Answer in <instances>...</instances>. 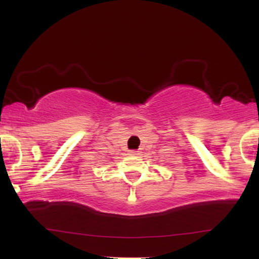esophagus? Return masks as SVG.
Here are the masks:
<instances>
[{"instance_id": "1", "label": "esophagus", "mask_w": 259, "mask_h": 259, "mask_svg": "<svg viewBox=\"0 0 259 259\" xmlns=\"http://www.w3.org/2000/svg\"><path fill=\"white\" fill-rule=\"evenodd\" d=\"M130 153L134 154V156H138V154H140V151L139 150H133V151H130Z\"/></svg>"}]
</instances>
